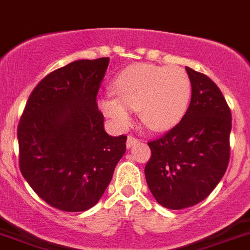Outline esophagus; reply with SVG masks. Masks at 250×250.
Listing matches in <instances>:
<instances>
[{
	"mask_svg": "<svg viewBox=\"0 0 250 250\" xmlns=\"http://www.w3.org/2000/svg\"><path fill=\"white\" fill-rule=\"evenodd\" d=\"M138 142H139V140H138L137 138L127 137V140H126V147H127V149H129V148H131V147H134V146H135V144H137Z\"/></svg>",
	"mask_w": 250,
	"mask_h": 250,
	"instance_id": "34e87169",
	"label": "esophagus"
}]
</instances>
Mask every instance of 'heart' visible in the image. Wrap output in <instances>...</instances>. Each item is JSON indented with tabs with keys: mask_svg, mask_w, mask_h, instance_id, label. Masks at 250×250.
I'll list each match as a JSON object with an SVG mask.
<instances>
[{
	"mask_svg": "<svg viewBox=\"0 0 250 250\" xmlns=\"http://www.w3.org/2000/svg\"><path fill=\"white\" fill-rule=\"evenodd\" d=\"M114 96H103L101 110L117 129H126L133 110L149 129L175 126L187 112L191 94L190 78L180 66L134 63L120 71L112 83Z\"/></svg>",
	"mask_w": 250,
	"mask_h": 250,
	"instance_id": "b5f03b06",
	"label": "heart"
}]
</instances>
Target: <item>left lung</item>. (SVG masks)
Returning <instances> with one entry per match:
<instances>
[{
  "label": "left lung",
  "instance_id": "left-lung-1",
  "mask_svg": "<svg viewBox=\"0 0 250 250\" xmlns=\"http://www.w3.org/2000/svg\"><path fill=\"white\" fill-rule=\"evenodd\" d=\"M191 98L187 113L160 139L144 174L154 199L168 209L195 206L211 194L230 160L231 111L207 75L187 67Z\"/></svg>",
  "mask_w": 250,
  "mask_h": 250
}]
</instances>
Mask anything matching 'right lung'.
<instances>
[{
    "label": "right lung",
    "mask_w": 250,
    "mask_h": 250,
    "mask_svg": "<svg viewBox=\"0 0 250 250\" xmlns=\"http://www.w3.org/2000/svg\"><path fill=\"white\" fill-rule=\"evenodd\" d=\"M108 57L78 60L34 88L18 127L19 166L43 201L65 212L96 206L126 150L104 131L97 93Z\"/></svg>",
    "instance_id": "add662e5"
}]
</instances>
